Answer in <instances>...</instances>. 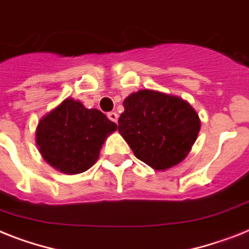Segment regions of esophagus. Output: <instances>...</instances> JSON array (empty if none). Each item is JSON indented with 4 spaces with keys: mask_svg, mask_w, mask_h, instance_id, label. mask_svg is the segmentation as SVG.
<instances>
[{
    "mask_svg": "<svg viewBox=\"0 0 249 249\" xmlns=\"http://www.w3.org/2000/svg\"><path fill=\"white\" fill-rule=\"evenodd\" d=\"M107 118L110 119L111 121H114V123H118L119 115L116 114V112H112V111H111V112H108V114H107Z\"/></svg>",
    "mask_w": 249,
    "mask_h": 249,
    "instance_id": "obj_1",
    "label": "esophagus"
}]
</instances>
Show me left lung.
Instances as JSON below:
<instances>
[{"mask_svg": "<svg viewBox=\"0 0 249 249\" xmlns=\"http://www.w3.org/2000/svg\"><path fill=\"white\" fill-rule=\"evenodd\" d=\"M123 105L119 131L137 159L155 170H166L187 157L201 128L188 102L144 89L131 93Z\"/></svg>", "mask_w": 249, "mask_h": 249, "instance_id": "8db88e82", "label": "left lung"}]
</instances>
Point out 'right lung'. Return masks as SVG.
Returning <instances> with one entry per match:
<instances>
[{"label": "right lung", "instance_id": "obj_1", "mask_svg": "<svg viewBox=\"0 0 249 249\" xmlns=\"http://www.w3.org/2000/svg\"><path fill=\"white\" fill-rule=\"evenodd\" d=\"M116 128L101 111L66 98L40 119L36 142L52 167L65 174H80L94 165L105 139Z\"/></svg>", "mask_w": 249, "mask_h": 249}]
</instances>
